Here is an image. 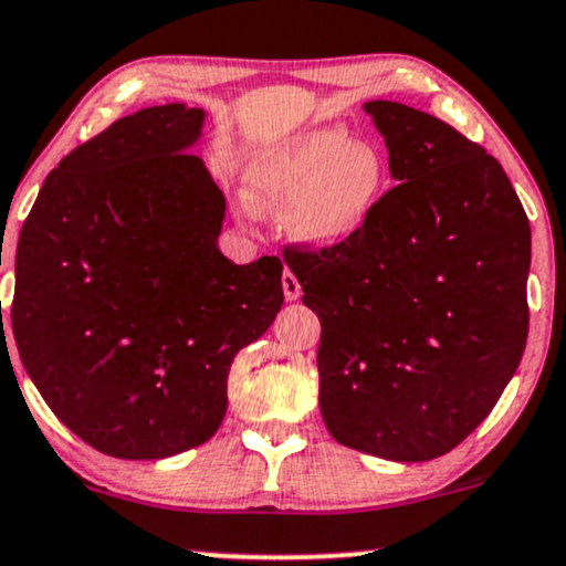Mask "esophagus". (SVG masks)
Here are the masks:
<instances>
[{
  "mask_svg": "<svg viewBox=\"0 0 566 566\" xmlns=\"http://www.w3.org/2000/svg\"><path fill=\"white\" fill-rule=\"evenodd\" d=\"M282 290H284V297L290 300H297L300 295H303V287H300V282H297V276L292 274L290 269H284V274H282Z\"/></svg>",
  "mask_w": 566,
  "mask_h": 566,
  "instance_id": "esophagus-1",
  "label": "esophagus"
}]
</instances>
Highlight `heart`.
I'll return each mask as SVG.
<instances>
[{
    "label": "heart",
    "instance_id": "1",
    "mask_svg": "<svg viewBox=\"0 0 566 566\" xmlns=\"http://www.w3.org/2000/svg\"><path fill=\"white\" fill-rule=\"evenodd\" d=\"M389 190L381 148L349 140L339 127H313L276 143L250 161L248 200L282 213V227L305 248H339L360 238Z\"/></svg>",
    "mask_w": 566,
    "mask_h": 566
}]
</instances>
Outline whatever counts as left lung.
<instances>
[{
  "mask_svg": "<svg viewBox=\"0 0 566 566\" xmlns=\"http://www.w3.org/2000/svg\"><path fill=\"white\" fill-rule=\"evenodd\" d=\"M397 185L347 245L284 248L318 313V405L357 452L426 462L489 418L527 342L531 224L493 156L431 114L363 104Z\"/></svg>",
  "mask_w": 566,
  "mask_h": 566,
  "instance_id": "left-lung-1",
  "label": "left lung"
}]
</instances>
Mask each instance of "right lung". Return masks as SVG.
<instances>
[{
	"label": "right lung",
	"instance_id": "obj_1",
	"mask_svg": "<svg viewBox=\"0 0 566 566\" xmlns=\"http://www.w3.org/2000/svg\"><path fill=\"white\" fill-rule=\"evenodd\" d=\"M203 123L185 104L117 119L52 169L20 230L25 374L70 431L119 460L209 441L234 355L284 303L276 255H221L224 192L188 154Z\"/></svg>",
	"mask_w": 566,
	"mask_h": 566
}]
</instances>
